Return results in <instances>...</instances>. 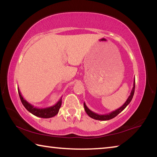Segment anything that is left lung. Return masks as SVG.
<instances>
[{"instance_id": "8db88e82", "label": "left lung", "mask_w": 157, "mask_h": 157, "mask_svg": "<svg viewBox=\"0 0 157 157\" xmlns=\"http://www.w3.org/2000/svg\"><path fill=\"white\" fill-rule=\"evenodd\" d=\"M134 90H135V79H134V84H133V88L131 93H130V95L127 98L126 102L124 103V104L121 106L120 108L117 109L115 111H111V113H109L107 114H98L97 113H95L94 111H92L91 110H90L87 107V106L85 104V102H84V110L86 111V113L88 114V116L91 118L95 119V120H98V121H108L110 120V119L113 118L114 117H116L118 114L120 113L122 111H123L125 107L128 105L130 102H131L133 96H134Z\"/></svg>"}]
</instances>
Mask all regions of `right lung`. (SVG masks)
I'll use <instances>...</instances> for the list:
<instances>
[{"label":"right lung","mask_w":157,"mask_h":157,"mask_svg":"<svg viewBox=\"0 0 157 157\" xmlns=\"http://www.w3.org/2000/svg\"><path fill=\"white\" fill-rule=\"evenodd\" d=\"M18 95H19L20 99L21 100L22 104L23 105V106H24L26 109H27L29 112L33 113V115L36 116L37 117H40V118H49L56 116L58 113V112H59L61 105H62V97L61 98L60 100L54 105L50 106V107H48L38 108V107H34L33 105H31L30 103H29L28 101H26L24 98H23L18 88Z\"/></svg>","instance_id":"add662e5"}]
</instances>
